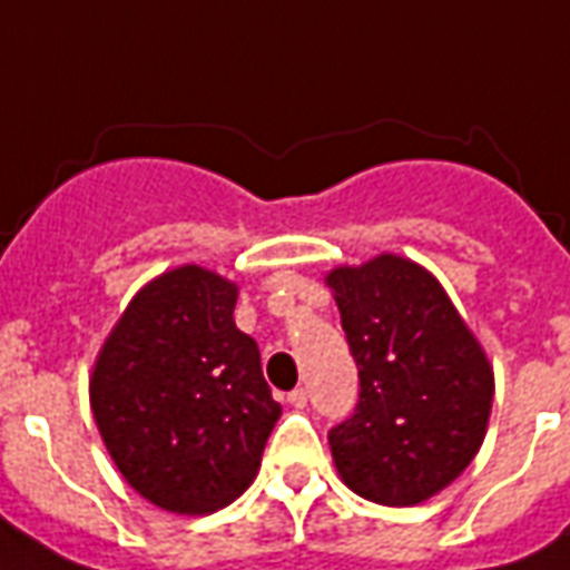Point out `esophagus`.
<instances>
[{"instance_id":"esophagus-1","label":"esophagus","mask_w":570,"mask_h":570,"mask_svg":"<svg viewBox=\"0 0 570 570\" xmlns=\"http://www.w3.org/2000/svg\"><path fill=\"white\" fill-rule=\"evenodd\" d=\"M306 401H309V394H306V389H294V392H288V404L297 406V410H303L306 406Z\"/></svg>"}]
</instances>
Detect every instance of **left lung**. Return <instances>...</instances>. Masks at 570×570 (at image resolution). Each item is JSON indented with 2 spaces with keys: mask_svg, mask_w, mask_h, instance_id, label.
<instances>
[{
  "mask_svg": "<svg viewBox=\"0 0 570 570\" xmlns=\"http://www.w3.org/2000/svg\"><path fill=\"white\" fill-rule=\"evenodd\" d=\"M348 352L355 413L327 443L343 483L367 501L422 504L459 476L485 438L495 376L440 282L380 255L327 273Z\"/></svg>",
  "mask_w": 570,
  "mask_h": 570,
  "instance_id": "left-lung-1",
  "label": "left lung"
}]
</instances>
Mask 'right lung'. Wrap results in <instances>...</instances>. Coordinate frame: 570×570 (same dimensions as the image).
<instances>
[{"label": "right lung", "instance_id": "1", "mask_svg": "<svg viewBox=\"0 0 570 570\" xmlns=\"http://www.w3.org/2000/svg\"><path fill=\"white\" fill-rule=\"evenodd\" d=\"M234 282L197 264L148 282L111 327L90 406L124 480L169 513L203 517L243 495L282 406L234 322Z\"/></svg>", "mask_w": 570, "mask_h": 570}]
</instances>
